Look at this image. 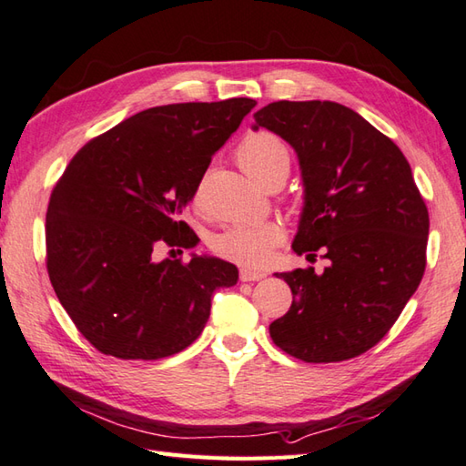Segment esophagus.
<instances>
[{
	"mask_svg": "<svg viewBox=\"0 0 466 466\" xmlns=\"http://www.w3.org/2000/svg\"><path fill=\"white\" fill-rule=\"evenodd\" d=\"M265 271H255V269H241V273H239V278H241V281H259V279H263L265 278Z\"/></svg>",
	"mask_w": 466,
	"mask_h": 466,
	"instance_id": "1",
	"label": "esophagus"
}]
</instances>
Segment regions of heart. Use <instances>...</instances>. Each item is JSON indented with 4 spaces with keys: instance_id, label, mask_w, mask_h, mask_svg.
<instances>
[{
    "instance_id": "1",
    "label": "heart",
    "mask_w": 466,
    "mask_h": 466,
    "mask_svg": "<svg viewBox=\"0 0 466 466\" xmlns=\"http://www.w3.org/2000/svg\"><path fill=\"white\" fill-rule=\"evenodd\" d=\"M241 167L261 185H268L271 178L289 173L291 155L286 142L273 132H249L243 137L237 148ZM198 201V191L195 193ZM281 239V231L273 223H241L227 227L211 239V247L217 255L249 268H259L269 261L275 245Z\"/></svg>"
}]
</instances>
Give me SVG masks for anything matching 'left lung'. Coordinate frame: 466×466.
<instances>
[{
	"label": "left lung",
	"mask_w": 466,
	"mask_h": 466,
	"mask_svg": "<svg viewBox=\"0 0 466 466\" xmlns=\"http://www.w3.org/2000/svg\"><path fill=\"white\" fill-rule=\"evenodd\" d=\"M293 147L303 211L293 251L328 268L275 273L293 303L269 326L273 344L303 362L356 358L382 339L426 268L429 208L394 142L329 100L271 102L253 114Z\"/></svg>",
	"instance_id": "1"
}]
</instances>
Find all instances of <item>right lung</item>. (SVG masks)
Here are the masks:
<instances>
[{
    "label": "right lung",
    "instance_id": "1",
    "mask_svg": "<svg viewBox=\"0 0 466 466\" xmlns=\"http://www.w3.org/2000/svg\"><path fill=\"white\" fill-rule=\"evenodd\" d=\"M255 104L229 98L142 110L92 138L66 167L46 213V265L64 309L98 352L178 354L201 336L213 291L239 279L223 259L158 261L155 253L195 247L185 207Z\"/></svg>",
    "mask_w": 466,
    "mask_h": 466
}]
</instances>
